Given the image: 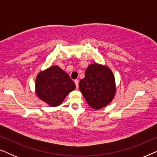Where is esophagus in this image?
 I'll return each instance as SVG.
<instances>
[{
  "label": "esophagus",
  "mask_w": 157,
  "mask_h": 157,
  "mask_svg": "<svg viewBox=\"0 0 157 157\" xmlns=\"http://www.w3.org/2000/svg\"><path fill=\"white\" fill-rule=\"evenodd\" d=\"M74 83H75V84H76V88H77V89H78V80H77V79H76V80L74 81Z\"/></svg>",
  "instance_id": "1"
}]
</instances>
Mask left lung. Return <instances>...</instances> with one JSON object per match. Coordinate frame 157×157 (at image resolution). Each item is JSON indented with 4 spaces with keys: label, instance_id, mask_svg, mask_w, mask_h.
I'll list each match as a JSON object with an SVG mask.
<instances>
[{
    "label": "left lung",
    "instance_id": "1",
    "mask_svg": "<svg viewBox=\"0 0 157 157\" xmlns=\"http://www.w3.org/2000/svg\"><path fill=\"white\" fill-rule=\"evenodd\" d=\"M79 89L88 104L94 109H100L110 104L116 94L115 78L106 66L93 63L79 82Z\"/></svg>",
    "mask_w": 157,
    "mask_h": 157
}]
</instances>
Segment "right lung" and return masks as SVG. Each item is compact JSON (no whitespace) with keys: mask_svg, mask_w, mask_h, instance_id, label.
<instances>
[{"mask_svg":"<svg viewBox=\"0 0 157 157\" xmlns=\"http://www.w3.org/2000/svg\"><path fill=\"white\" fill-rule=\"evenodd\" d=\"M76 89L69 76L58 66L40 72L36 79V94L50 106L61 104L66 96Z\"/></svg>","mask_w":157,"mask_h":157,"instance_id":"add662e5","label":"right lung"}]
</instances>
